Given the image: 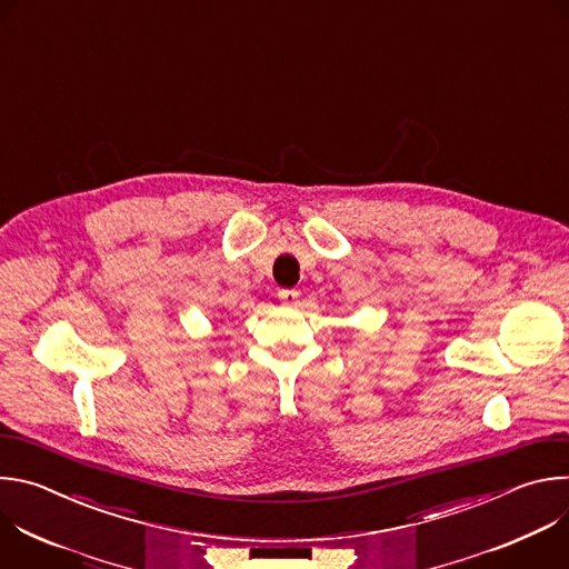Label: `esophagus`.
I'll return each mask as SVG.
<instances>
[{
    "label": "esophagus",
    "mask_w": 569,
    "mask_h": 569,
    "mask_svg": "<svg viewBox=\"0 0 569 569\" xmlns=\"http://www.w3.org/2000/svg\"><path fill=\"white\" fill-rule=\"evenodd\" d=\"M277 297H279V301H281V303L292 306V303H297L299 292H297V290H292V288H283V290H279V292H277Z\"/></svg>",
    "instance_id": "obj_1"
}]
</instances>
